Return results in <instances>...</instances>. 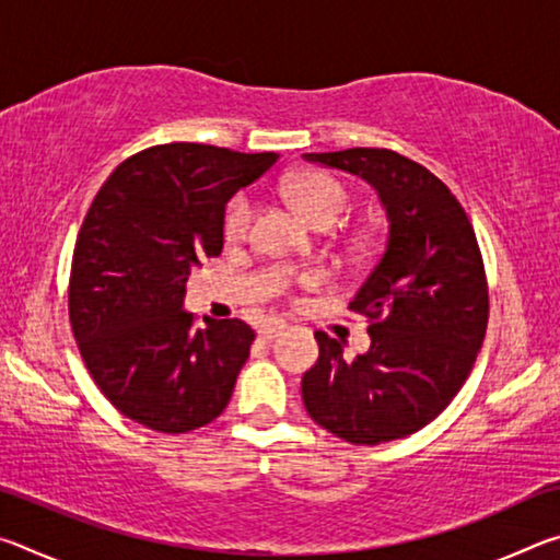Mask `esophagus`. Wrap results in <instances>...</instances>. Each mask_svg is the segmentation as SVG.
I'll list each match as a JSON object with an SVG mask.
<instances>
[{
	"label": "esophagus",
	"instance_id": "34e87169",
	"mask_svg": "<svg viewBox=\"0 0 560 560\" xmlns=\"http://www.w3.org/2000/svg\"><path fill=\"white\" fill-rule=\"evenodd\" d=\"M283 328H287V326H283L281 320H271V318L264 320V326L259 328V338H261V340H273V338H277V336L281 334Z\"/></svg>",
	"mask_w": 560,
	"mask_h": 560
}]
</instances>
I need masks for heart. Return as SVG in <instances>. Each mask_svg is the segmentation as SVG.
Here are the masks:
<instances>
[{
    "label": "heart",
    "mask_w": 560,
    "mask_h": 560,
    "mask_svg": "<svg viewBox=\"0 0 560 560\" xmlns=\"http://www.w3.org/2000/svg\"><path fill=\"white\" fill-rule=\"evenodd\" d=\"M289 195L296 202L299 210L318 226L336 224L346 214L350 195L348 189L338 183L334 175L318 173V170H306L291 177ZM254 217V202L246 192L234 195L224 212V234L226 240H242L249 232Z\"/></svg>",
    "instance_id": "heart-1"
}]
</instances>
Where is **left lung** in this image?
I'll list each match as a JSON object with an SVG mask.
<instances>
[{
    "instance_id": "obj_1",
    "label": "left lung",
    "mask_w": 560,
    "mask_h": 560,
    "mask_svg": "<svg viewBox=\"0 0 560 560\" xmlns=\"http://www.w3.org/2000/svg\"><path fill=\"white\" fill-rule=\"evenodd\" d=\"M303 158L368 179L387 212L383 254L348 303L368 318L371 350L346 360L343 346L318 330L303 405L350 444L407 438L452 402L485 343L489 283L477 234L450 187L395 150Z\"/></svg>"
}]
</instances>
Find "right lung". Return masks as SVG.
Here are the masks:
<instances>
[{
    "label": "right lung",
    "instance_id": "add662e5",
    "mask_svg": "<svg viewBox=\"0 0 560 560\" xmlns=\"http://www.w3.org/2000/svg\"><path fill=\"white\" fill-rule=\"evenodd\" d=\"M205 143L140 150L113 170L75 236L69 318L93 383L128 420L163 434L224 412L249 358L240 318L183 311L189 269L224 246V207L277 163Z\"/></svg>",
    "mask_w": 560,
    "mask_h": 560
}]
</instances>
